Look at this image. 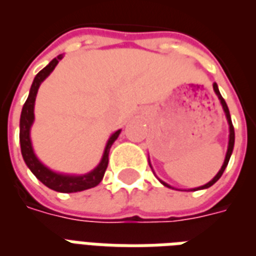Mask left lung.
<instances>
[{
  "label": "left lung",
  "instance_id": "left-lung-1",
  "mask_svg": "<svg viewBox=\"0 0 256 256\" xmlns=\"http://www.w3.org/2000/svg\"><path fill=\"white\" fill-rule=\"evenodd\" d=\"M213 90H214V93H216L217 98H218V101H220V104H222V110H224V113H226V122H228V128H230V135H228V147H226V159H224V163H222V168L218 170V172H217L216 176H213L212 180H209L208 184H205V185L198 186V188H193V189H176V188H174V186H172V185H168L167 182L162 180H160V178H158L156 174H155V172H154L152 166H151V162H150V158H148L150 167L152 168L154 174H155V176H156L158 180H159V182H160V184H162L163 186H166V188H170V189H174V190H188V192H196V190L208 189V188H210V186H212V185H214L217 180H220V176H222V172H224V170H226V167L228 166V162H230V155H232V151H234V146H235V130H234V126H232V120H230V109H228V106H226V100L222 98V94H220V90H218V86H217V84H213Z\"/></svg>",
  "mask_w": 256,
  "mask_h": 256
}]
</instances>
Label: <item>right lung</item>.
Listing matches in <instances>:
<instances>
[{"label": "right lung", "instance_id": "1", "mask_svg": "<svg viewBox=\"0 0 256 256\" xmlns=\"http://www.w3.org/2000/svg\"><path fill=\"white\" fill-rule=\"evenodd\" d=\"M62 59L63 54L54 58L43 70L36 74L34 82H32L28 98H26V104L22 106L20 116L21 155H22V159H24L28 168L32 172V174L43 185H46L50 189L55 190V192H59V193H76V192L96 188L102 180L104 174L106 172L108 160H109V151H110L112 144L116 142L118 135L121 134V130H114L112 135L109 136V139L105 144V148H104L101 160L89 172H84V174H64V172H55L52 168H50L40 160L38 155L34 154L32 139H30V130H32V126L34 122V101H36V96H38V92H39L40 84H43L46 78L52 72L54 68L56 67L58 63L60 62Z\"/></svg>", "mask_w": 256, "mask_h": 256}]
</instances>
